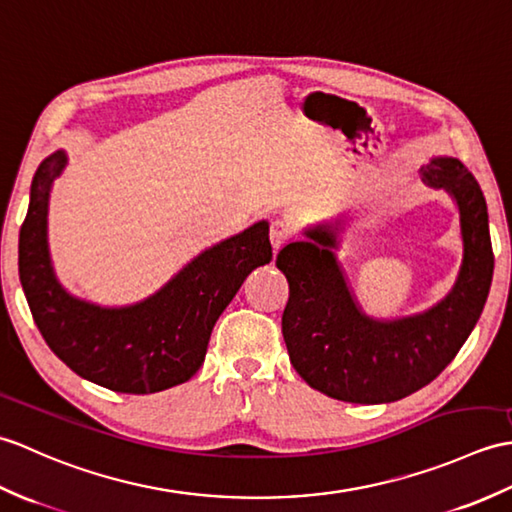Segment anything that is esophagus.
<instances>
[{
	"label": "esophagus",
	"mask_w": 512,
	"mask_h": 512,
	"mask_svg": "<svg viewBox=\"0 0 512 512\" xmlns=\"http://www.w3.org/2000/svg\"><path fill=\"white\" fill-rule=\"evenodd\" d=\"M291 238V225L287 221H274L269 227V241H271V247H274V252H278V249L285 245Z\"/></svg>",
	"instance_id": "34e87169"
}]
</instances>
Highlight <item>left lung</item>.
<instances>
[{"label": "left lung", "instance_id": "8db88e82", "mask_svg": "<svg viewBox=\"0 0 512 512\" xmlns=\"http://www.w3.org/2000/svg\"><path fill=\"white\" fill-rule=\"evenodd\" d=\"M420 175L456 199L464 245L456 285L429 311L401 320L363 313L333 252L339 223L309 227V241L289 243L276 258L289 282L282 313L289 359L313 390L331 399L392 403L425 388L482 315L495 263L482 188L456 157H434Z\"/></svg>", "mask_w": 512, "mask_h": 512}]
</instances>
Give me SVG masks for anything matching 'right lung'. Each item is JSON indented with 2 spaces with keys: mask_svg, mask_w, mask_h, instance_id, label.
Here are the masks:
<instances>
[{
  "mask_svg": "<svg viewBox=\"0 0 512 512\" xmlns=\"http://www.w3.org/2000/svg\"><path fill=\"white\" fill-rule=\"evenodd\" d=\"M67 164L45 157L19 232V280L45 344L78 377L122 394H153L188 381L206 359L212 328L243 280L271 260L269 223L225 238L138 304L107 309L56 280L48 249V201Z\"/></svg>",
  "mask_w": 512,
  "mask_h": 512,
  "instance_id": "obj_1",
  "label": "right lung"
}]
</instances>
